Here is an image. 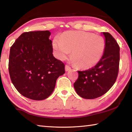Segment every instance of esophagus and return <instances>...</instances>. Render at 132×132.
Instances as JSON below:
<instances>
[{
  "mask_svg": "<svg viewBox=\"0 0 132 132\" xmlns=\"http://www.w3.org/2000/svg\"><path fill=\"white\" fill-rule=\"evenodd\" d=\"M70 69H71V68L68 65L65 66V70H66V71H68L69 70H70Z\"/></svg>",
  "mask_w": 132,
  "mask_h": 132,
  "instance_id": "esophagus-1",
  "label": "esophagus"
}]
</instances>
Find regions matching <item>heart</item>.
Masks as SVG:
<instances>
[{
    "mask_svg": "<svg viewBox=\"0 0 132 132\" xmlns=\"http://www.w3.org/2000/svg\"><path fill=\"white\" fill-rule=\"evenodd\" d=\"M52 46L58 59H66L72 51V63L81 69H88L101 60L105 50V42L102 37L91 32L68 31L55 37Z\"/></svg>",
    "mask_w": 132,
    "mask_h": 132,
    "instance_id": "obj_1",
    "label": "heart"
}]
</instances>
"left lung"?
I'll return each mask as SVG.
<instances>
[{
	"label": "left lung",
	"mask_w": 132,
	"mask_h": 132,
	"mask_svg": "<svg viewBox=\"0 0 132 132\" xmlns=\"http://www.w3.org/2000/svg\"><path fill=\"white\" fill-rule=\"evenodd\" d=\"M105 37V50L99 62L84 71H78L79 77L74 83L76 92L85 99H94L105 94L117 80L119 71L120 48L108 32Z\"/></svg>",
	"instance_id": "1"
}]
</instances>
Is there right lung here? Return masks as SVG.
Returning <instances> with one entry per match:
<instances>
[{
  "label": "right lung",
  "mask_w": 132,
  "mask_h": 132,
  "mask_svg": "<svg viewBox=\"0 0 132 132\" xmlns=\"http://www.w3.org/2000/svg\"><path fill=\"white\" fill-rule=\"evenodd\" d=\"M50 31L24 32L11 46L9 71L17 90L33 100L47 98L65 73L64 64L52 54Z\"/></svg>",
  "instance_id": "1"
}]
</instances>
